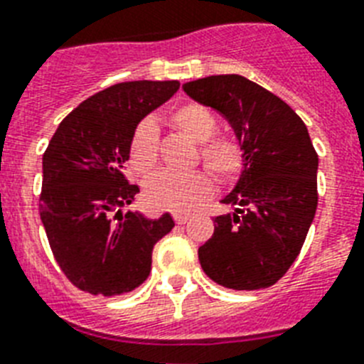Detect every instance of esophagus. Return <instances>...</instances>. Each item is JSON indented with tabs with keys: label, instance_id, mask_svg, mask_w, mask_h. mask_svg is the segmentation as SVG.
I'll list each match as a JSON object with an SVG mask.
<instances>
[{
	"label": "esophagus",
	"instance_id": "obj_1",
	"mask_svg": "<svg viewBox=\"0 0 364 364\" xmlns=\"http://www.w3.org/2000/svg\"><path fill=\"white\" fill-rule=\"evenodd\" d=\"M173 221H176V225H185V223L188 221V215H183V213H176V215H173Z\"/></svg>",
	"mask_w": 364,
	"mask_h": 364
}]
</instances>
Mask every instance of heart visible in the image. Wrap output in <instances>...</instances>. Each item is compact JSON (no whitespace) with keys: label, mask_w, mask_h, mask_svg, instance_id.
<instances>
[{"label":"heart","mask_w":364,"mask_h":364,"mask_svg":"<svg viewBox=\"0 0 364 364\" xmlns=\"http://www.w3.org/2000/svg\"><path fill=\"white\" fill-rule=\"evenodd\" d=\"M176 130L198 143V156L202 164L219 179L230 181L242 171L243 151L230 136L217 134L219 121L205 105L183 104L168 117ZM128 159L132 168L147 173L159 162V130L154 122L141 121L134 128L128 141ZM213 193V179L205 171H159L149 177L143 187V198L154 210L191 211Z\"/></svg>","instance_id":"1"}]
</instances>
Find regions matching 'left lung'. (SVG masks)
I'll list each match as a JSON object with an SVG mask.
<instances>
[{"label": "left lung", "instance_id": "1", "mask_svg": "<svg viewBox=\"0 0 364 364\" xmlns=\"http://www.w3.org/2000/svg\"><path fill=\"white\" fill-rule=\"evenodd\" d=\"M183 88L230 122L243 151L242 177L223 200L236 211L213 219L200 264L223 287H270L299 257L316 215L319 160L310 134L282 98L242 75L204 77Z\"/></svg>", "mask_w": 364, "mask_h": 364}]
</instances>
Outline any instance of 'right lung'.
Returning a JSON list of instances; mask_svg holds the SVG:
<instances>
[{"label":"right lung","mask_w":364,"mask_h":364,"mask_svg":"<svg viewBox=\"0 0 364 364\" xmlns=\"http://www.w3.org/2000/svg\"><path fill=\"white\" fill-rule=\"evenodd\" d=\"M177 81L119 82L85 100L54 132L43 154L39 215L48 245L77 289L117 296L147 279L154 243L173 225L122 208L139 193L126 179L137 122L177 92Z\"/></svg>","instance_id":"obj_1"}]
</instances>
